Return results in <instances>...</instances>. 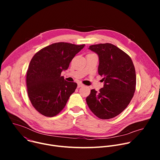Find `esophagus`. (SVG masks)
I'll use <instances>...</instances> for the list:
<instances>
[{"label":"esophagus","instance_id":"esophagus-1","mask_svg":"<svg viewBox=\"0 0 160 160\" xmlns=\"http://www.w3.org/2000/svg\"><path fill=\"white\" fill-rule=\"evenodd\" d=\"M83 83H78V88L82 87H83Z\"/></svg>","mask_w":160,"mask_h":160}]
</instances>
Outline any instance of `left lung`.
Masks as SVG:
<instances>
[{"instance_id": "left-lung-1", "label": "left lung", "mask_w": 160, "mask_h": 160, "mask_svg": "<svg viewBox=\"0 0 160 160\" xmlns=\"http://www.w3.org/2000/svg\"><path fill=\"white\" fill-rule=\"evenodd\" d=\"M99 57L98 73L103 77L104 87L99 92L90 90L87 104L100 119L117 117L129 104L136 85L135 67L130 57L111 43L89 46Z\"/></svg>"}]
</instances>
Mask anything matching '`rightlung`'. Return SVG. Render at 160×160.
I'll list each match as a JSON object with an SVG mask.
<instances>
[{"label": "right lung", "mask_w": 160, "mask_h": 160, "mask_svg": "<svg viewBox=\"0 0 160 160\" xmlns=\"http://www.w3.org/2000/svg\"><path fill=\"white\" fill-rule=\"evenodd\" d=\"M85 46L58 42L42 49L32 58L27 73V92L32 104L42 115L52 117L64 108L77 84L61 76Z\"/></svg>", "instance_id": "1"}]
</instances>
